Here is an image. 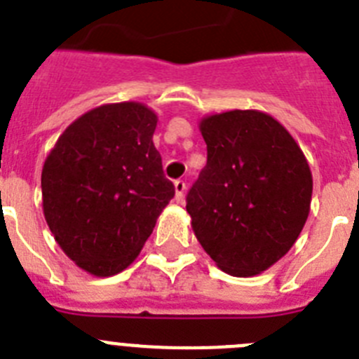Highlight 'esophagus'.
<instances>
[{
  "instance_id": "34e87169",
  "label": "esophagus",
  "mask_w": 359,
  "mask_h": 359,
  "mask_svg": "<svg viewBox=\"0 0 359 359\" xmlns=\"http://www.w3.org/2000/svg\"><path fill=\"white\" fill-rule=\"evenodd\" d=\"M174 190H176V201H182L183 196H185L187 183L183 182V180H176V182H174Z\"/></svg>"
}]
</instances>
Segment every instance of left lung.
Segmentation results:
<instances>
[{
  "mask_svg": "<svg viewBox=\"0 0 359 359\" xmlns=\"http://www.w3.org/2000/svg\"><path fill=\"white\" fill-rule=\"evenodd\" d=\"M206 167L187 194L199 244L220 271L259 274L290 251L310 213L313 180L301 147L258 110L199 123Z\"/></svg>",
  "mask_w": 359,
  "mask_h": 359,
  "instance_id": "left-lung-1",
  "label": "left lung"
}]
</instances>
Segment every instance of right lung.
Listing matches in <instances>:
<instances>
[{"instance_id":"add662e5","label":"right lung","mask_w":359,"mask_h":359,"mask_svg":"<svg viewBox=\"0 0 359 359\" xmlns=\"http://www.w3.org/2000/svg\"><path fill=\"white\" fill-rule=\"evenodd\" d=\"M156 123L142 103L103 104L78 117L46 158V222L62 251L97 278L139 256L174 197L153 144Z\"/></svg>"}]
</instances>
